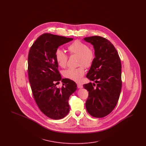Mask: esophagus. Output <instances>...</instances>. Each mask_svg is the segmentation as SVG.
<instances>
[{
  "label": "esophagus",
  "instance_id": "obj_1",
  "mask_svg": "<svg viewBox=\"0 0 146 146\" xmlns=\"http://www.w3.org/2000/svg\"><path fill=\"white\" fill-rule=\"evenodd\" d=\"M77 86H78V88L79 89H82V88H83V86L82 84H77Z\"/></svg>",
  "mask_w": 146,
  "mask_h": 146
}]
</instances>
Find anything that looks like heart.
Masks as SVG:
<instances>
[{
  "label": "heart",
  "instance_id": "1",
  "mask_svg": "<svg viewBox=\"0 0 146 146\" xmlns=\"http://www.w3.org/2000/svg\"><path fill=\"white\" fill-rule=\"evenodd\" d=\"M67 49L70 55H78L77 63L80 66L64 70L63 75L65 78L74 82H80L85 74L84 67L89 68L94 63L95 57L94 51L89 48L86 43L80 40H76L72 42ZM55 56L56 61L58 66L62 68H65L68 61L67 54L62 50L57 49L56 50Z\"/></svg>",
  "mask_w": 146,
  "mask_h": 146
}]
</instances>
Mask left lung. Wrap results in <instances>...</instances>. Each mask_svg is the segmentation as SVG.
Here are the masks:
<instances>
[{
  "mask_svg": "<svg viewBox=\"0 0 146 146\" xmlns=\"http://www.w3.org/2000/svg\"><path fill=\"white\" fill-rule=\"evenodd\" d=\"M84 40L94 46L95 60L86 77L96 83L83 85L89 91L85 106L91 116L103 118L114 109L120 96L122 86L120 58L114 45L107 39L92 36Z\"/></svg>",
  "mask_w": 146,
  "mask_h": 146,
  "instance_id": "1",
  "label": "left lung"
}]
</instances>
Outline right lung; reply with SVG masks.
<instances>
[{"label":"right lung","mask_w":146,"mask_h":146,"mask_svg":"<svg viewBox=\"0 0 146 146\" xmlns=\"http://www.w3.org/2000/svg\"><path fill=\"white\" fill-rule=\"evenodd\" d=\"M73 39L44 33L35 41L28 54V79L35 102L46 116L55 120L68 114L69 98L77 88L74 81L62 79L55 56L60 46ZM60 80L63 86L57 88L56 85Z\"/></svg>","instance_id":"obj_1"}]
</instances>
